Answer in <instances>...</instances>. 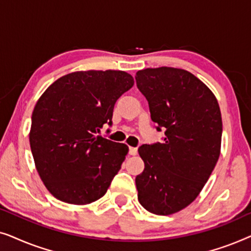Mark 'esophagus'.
<instances>
[{"label":"esophagus","instance_id":"34e87169","mask_svg":"<svg viewBox=\"0 0 251 251\" xmlns=\"http://www.w3.org/2000/svg\"><path fill=\"white\" fill-rule=\"evenodd\" d=\"M137 153H138V150H137V147H130V149H129L130 155H136Z\"/></svg>","mask_w":251,"mask_h":251}]
</instances>
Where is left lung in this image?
I'll use <instances>...</instances> for the list:
<instances>
[{
	"label": "left lung",
	"mask_w": 251,
	"mask_h": 251,
	"mask_svg": "<svg viewBox=\"0 0 251 251\" xmlns=\"http://www.w3.org/2000/svg\"><path fill=\"white\" fill-rule=\"evenodd\" d=\"M137 87L149 101L162 143L140 146L144 171L136 177L138 201L155 215H171L191 204L217 163L223 122L214 92L190 72L145 68Z\"/></svg>",
	"instance_id": "left-lung-1"
}]
</instances>
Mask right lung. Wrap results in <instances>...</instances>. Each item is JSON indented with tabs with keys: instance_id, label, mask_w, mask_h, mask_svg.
I'll use <instances>...</instances> for the list:
<instances>
[{
	"instance_id": "1",
	"label": "right lung",
	"mask_w": 251,
	"mask_h": 251,
	"mask_svg": "<svg viewBox=\"0 0 251 251\" xmlns=\"http://www.w3.org/2000/svg\"><path fill=\"white\" fill-rule=\"evenodd\" d=\"M123 71H80L49 85L37 100L29 131L35 168L58 200L84 205L100 199L129 152L97 133L112 125L118 99L132 88Z\"/></svg>"
}]
</instances>
